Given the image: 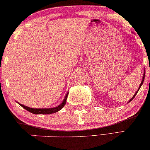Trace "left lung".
Returning <instances> with one entry per match:
<instances>
[{"instance_id": "8db88e82", "label": "left lung", "mask_w": 150, "mask_h": 150, "mask_svg": "<svg viewBox=\"0 0 150 150\" xmlns=\"http://www.w3.org/2000/svg\"><path fill=\"white\" fill-rule=\"evenodd\" d=\"M144 78H145V73H144V77H143V79H142V83H141V84H140V86H139V88H138V89H137V91H136V93H135V95H134V96H133V97L132 98H131V99L130 100H129V102H131V100H132L133 99V98L135 97V96H136V94H137V92H138V91H139V89H140V88H141V86H142L143 83H144Z\"/></svg>"}]
</instances>
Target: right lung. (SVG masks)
<instances>
[{
  "label": "right lung",
  "instance_id": "add662e5",
  "mask_svg": "<svg viewBox=\"0 0 150 150\" xmlns=\"http://www.w3.org/2000/svg\"><path fill=\"white\" fill-rule=\"evenodd\" d=\"M68 93H67V95L65 96V98H64V99L63 100V102H62L59 106L52 108H30V107L24 106V105H22L21 104H20V106H21L23 108H25V110L30 112H32L33 114H35V115H50V114L57 112L59 111L63 108L64 105L66 104V100L68 96Z\"/></svg>",
  "mask_w": 150,
  "mask_h": 150
}]
</instances>
